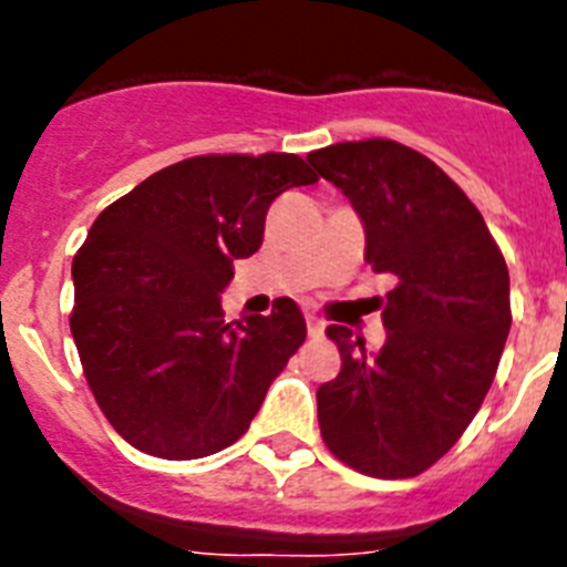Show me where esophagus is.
Segmentation results:
<instances>
[{"mask_svg":"<svg viewBox=\"0 0 567 567\" xmlns=\"http://www.w3.org/2000/svg\"><path fill=\"white\" fill-rule=\"evenodd\" d=\"M323 329H327V323L318 318V315H307V332L309 338H320L323 334Z\"/></svg>","mask_w":567,"mask_h":567,"instance_id":"obj_1","label":"esophagus"}]
</instances>
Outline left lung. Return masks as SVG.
<instances>
[{
  "instance_id": "left-lung-1",
  "label": "left lung",
  "mask_w": 567,
  "mask_h": 567,
  "mask_svg": "<svg viewBox=\"0 0 567 567\" xmlns=\"http://www.w3.org/2000/svg\"><path fill=\"white\" fill-rule=\"evenodd\" d=\"M307 162L360 215L365 264L398 280L378 354L352 329H327L340 372L318 389L320 437L360 474L417 477L463 437L494 383L511 329L508 267L468 195L417 150L365 138Z\"/></svg>"
}]
</instances>
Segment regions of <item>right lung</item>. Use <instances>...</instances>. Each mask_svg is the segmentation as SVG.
Listing matches in <instances>:
<instances>
[{"label": "right lung", "instance_id": "1", "mask_svg": "<svg viewBox=\"0 0 567 567\" xmlns=\"http://www.w3.org/2000/svg\"><path fill=\"white\" fill-rule=\"evenodd\" d=\"M318 182L292 153L195 155L110 204L73 258L70 332L99 409L133 449L164 460L221 452L307 340L289 298L224 320L233 260L264 244L269 204Z\"/></svg>", "mask_w": 567, "mask_h": 567}]
</instances>
